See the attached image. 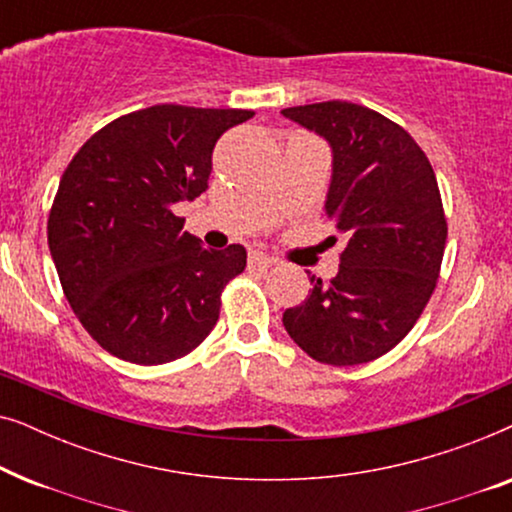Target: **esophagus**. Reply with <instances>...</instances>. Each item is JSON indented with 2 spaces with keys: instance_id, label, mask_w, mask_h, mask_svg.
<instances>
[{
  "instance_id": "obj_1",
  "label": "esophagus",
  "mask_w": 512,
  "mask_h": 512,
  "mask_svg": "<svg viewBox=\"0 0 512 512\" xmlns=\"http://www.w3.org/2000/svg\"><path fill=\"white\" fill-rule=\"evenodd\" d=\"M247 263H249V270L251 272H256V270L263 272V270L272 268V265H275L277 261H275V258H270L268 254H263V251H249Z\"/></svg>"
}]
</instances>
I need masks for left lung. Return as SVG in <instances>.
Listing matches in <instances>:
<instances>
[{
	"label": "left lung",
	"instance_id": "left-lung-1",
	"mask_svg": "<svg viewBox=\"0 0 512 512\" xmlns=\"http://www.w3.org/2000/svg\"><path fill=\"white\" fill-rule=\"evenodd\" d=\"M282 114L331 144L326 214L345 237L338 275L310 277V296L284 312V328L319 363L375 361L412 331L438 284L447 219L436 174L408 130L361 104Z\"/></svg>",
	"mask_w": 512,
	"mask_h": 512
}]
</instances>
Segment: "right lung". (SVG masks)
<instances>
[{"instance_id":"right-lung-1","label":"right lung","mask_w":512,"mask_h":512,"mask_svg":"<svg viewBox=\"0 0 512 512\" xmlns=\"http://www.w3.org/2000/svg\"><path fill=\"white\" fill-rule=\"evenodd\" d=\"M251 116L156 104L104 125L67 165L48 247L74 314L109 354L158 366L212 333L247 249H205L172 207L207 191L216 142Z\"/></svg>"}]
</instances>
